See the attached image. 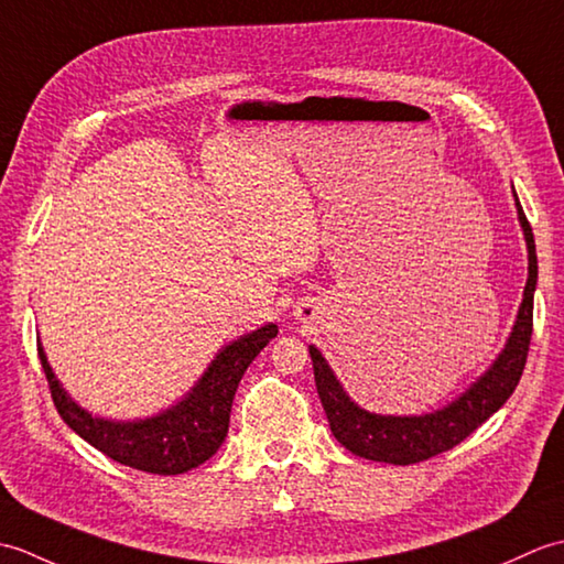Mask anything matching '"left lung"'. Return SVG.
<instances>
[{
  "mask_svg": "<svg viewBox=\"0 0 564 564\" xmlns=\"http://www.w3.org/2000/svg\"><path fill=\"white\" fill-rule=\"evenodd\" d=\"M519 220L529 245V281H525L523 303L519 307L517 325L509 337L507 349L495 361V366L467 390L463 398L443 406L441 412L424 416H380L370 414L361 406H356L349 394L334 378L332 368L325 358L310 346V358H313L315 386L319 392L322 406L329 419V429L344 448L361 455L368 460L392 463V465H412L434 458V455L451 451L467 438L473 431L485 424L501 404H505L511 392L517 390L521 373L529 358L531 334H533V291L538 281V259L533 230L525 213L517 198Z\"/></svg>",
  "mask_w": 564,
  "mask_h": 564,
  "instance_id": "8db88e82",
  "label": "left lung"
}]
</instances>
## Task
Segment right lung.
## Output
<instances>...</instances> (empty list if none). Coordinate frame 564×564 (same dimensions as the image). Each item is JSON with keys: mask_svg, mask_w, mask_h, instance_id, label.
<instances>
[{"mask_svg": "<svg viewBox=\"0 0 564 564\" xmlns=\"http://www.w3.org/2000/svg\"><path fill=\"white\" fill-rule=\"evenodd\" d=\"M275 334H279V327L267 325L225 346L186 400L160 416L145 419V422L94 419L89 412L79 410L67 398V392L59 388L41 346L39 358L47 386H51L57 414L84 441L116 463L135 467V470L152 475H182L191 467L206 463L220 448L227 436V426H230V410L239 380H242L247 366L254 361L257 354Z\"/></svg>", "mask_w": 564, "mask_h": 564, "instance_id": "obj_1", "label": "right lung"}]
</instances>
